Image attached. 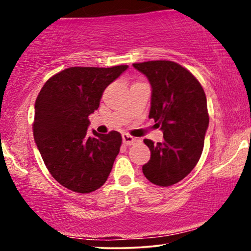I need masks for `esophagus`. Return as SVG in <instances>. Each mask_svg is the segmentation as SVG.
<instances>
[{
	"label": "esophagus",
	"instance_id": "1",
	"mask_svg": "<svg viewBox=\"0 0 251 251\" xmlns=\"http://www.w3.org/2000/svg\"><path fill=\"white\" fill-rule=\"evenodd\" d=\"M122 139H123V143H125L126 145H133V144H136V143L139 142L138 138L130 136V135H128V133H123Z\"/></svg>",
	"mask_w": 251,
	"mask_h": 251
}]
</instances>
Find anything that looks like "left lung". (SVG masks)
Listing matches in <instances>:
<instances>
[{
  "mask_svg": "<svg viewBox=\"0 0 251 251\" xmlns=\"http://www.w3.org/2000/svg\"><path fill=\"white\" fill-rule=\"evenodd\" d=\"M152 88L150 119L163 140L145 139L151 159L143 174L151 183L170 186L184 179L200 160L209 126L207 98L200 82L177 63L153 60L132 64Z\"/></svg>",
  "mask_w": 251,
  "mask_h": 251,
  "instance_id": "obj_1",
  "label": "left lung"
}]
</instances>
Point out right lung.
<instances>
[{"mask_svg": "<svg viewBox=\"0 0 251 251\" xmlns=\"http://www.w3.org/2000/svg\"><path fill=\"white\" fill-rule=\"evenodd\" d=\"M126 70V65L70 67L50 77L37 96L34 140L51 176L68 190L90 193L107 180L122 137L95 130L91 135L88 118L105 89Z\"/></svg>", "mask_w": 251, "mask_h": 251, "instance_id": "right-lung-1", "label": "right lung"}]
</instances>
